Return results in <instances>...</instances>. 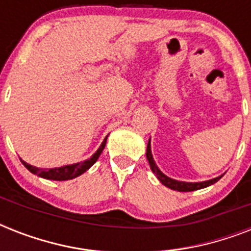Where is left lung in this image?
Instances as JSON below:
<instances>
[{
	"label": "left lung",
	"mask_w": 251,
	"mask_h": 251,
	"mask_svg": "<svg viewBox=\"0 0 251 251\" xmlns=\"http://www.w3.org/2000/svg\"><path fill=\"white\" fill-rule=\"evenodd\" d=\"M146 156H147V160L150 163V167H151V171L155 173V176L157 177V179L160 181L164 186L169 187L172 190H177V191H194L199 190V189H203V187L210 186V185H214L215 182H218L219 179L222 178V176H219L216 178L208 179V181H203V182H183V181H177V179H173L171 177L165 176L163 172L157 168L156 163L153 160L152 153H151V145H147V152H146Z\"/></svg>",
	"instance_id": "left-lung-1"
}]
</instances>
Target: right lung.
Returning a JSON list of instances; mask_svg holds the SVG:
<instances>
[{"label": "right lung", "instance_id": "obj_1", "mask_svg": "<svg viewBox=\"0 0 251 251\" xmlns=\"http://www.w3.org/2000/svg\"><path fill=\"white\" fill-rule=\"evenodd\" d=\"M106 138L108 137H105V139L102 141L101 146L99 147L98 151H96L90 159H87V160L84 161H80V163H75V164L64 165V167L52 168V169H43V168H37L33 167V165L27 164V163L23 160H22V163H23V165H25L31 173L37 175L39 177H43V178L53 179V181H66V179H73L75 178V177H78V176L83 175L84 172L88 171V169L96 163V160H98L99 156H100V153L102 152V150L105 147Z\"/></svg>", "mask_w": 251, "mask_h": 251}]
</instances>
